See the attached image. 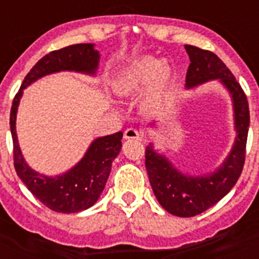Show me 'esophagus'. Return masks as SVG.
Segmentation results:
<instances>
[{"instance_id": "obj_1", "label": "esophagus", "mask_w": 259, "mask_h": 259, "mask_svg": "<svg viewBox=\"0 0 259 259\" xmlns=\"http://www.w3.org/2000/svg\"><path fill=\"white\" fill-rule=\"evenodd\" d=\"M124 139L125 140H141L143 137L135 128H127L124 131Z\"/></svg>"}]
</instances>
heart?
<instances>
[{
    "mask_svg": "<svg viewBox=\"0 0 259 259\" xmlns=\"http://www.w3.org/2000/svg\"><path fill=\"white\" fill-rule=\"evenodd\" d=\"M171 79L170 67L163 65L161 59L145 57L119 71L114 79V88L122 95H134L150 84L144 97V105L152 107L167 92Z\"/></svg>",
    "mask_w": 259,
    "mask_h": 259,
    "instance_id": "b5f03b06",
    "label": "heart"
}]
</instances>
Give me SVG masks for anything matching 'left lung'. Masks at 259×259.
I'll return each mask as SVG.
<instances>
[{"mask_svg": "<svg viewBox=\"0 0 259 259\" xmlns=\"http://www.w3.org/2000/svg\"><path fill=\"white\" fill-rule=\"evenodd\" d=\"M185 50L191 59L185 87L193 88L209 80H221L232 97L237 134L232 149L222 166L206 175H185L175 168L164 155L158 154L153 144L146 146V171L158 202L170 214L189 218L201 214L221 201L239 180L245 162L250 116L245 93L221 58L212 52L193 45H185Z\"/></svg>", "mask_w": 259, "mask_h": 259, "instance_id": "8db88e82", "label": "left lung"}]
</instances>
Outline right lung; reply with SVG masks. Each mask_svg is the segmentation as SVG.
<instances>
[{
  "label": "right lung",
  "mask_w": 259,
  "mask_h": 259,
  "mask_svg": "<svg viewBox=\"0 0 259 259\" xmlns=\"http://www.w3.org/2000/svg\"><path fill=\"white\" fill-rule=\"evenodd\" d=\"M100 53L93 44L70 45L44 56L31 68L14 97L10 111V130L14 146V167L31 193L50 210L57 212H77L97 202L105 188L111 163L122 148L123 132L98 137L91 144L81 161L67 172L45 176L26 163L18 144L15 122L23 89L45 75L59 71H76L93 75L98 67Z\"/></svg>",
  "instance_id": "add662e5"
}]
</instances>
